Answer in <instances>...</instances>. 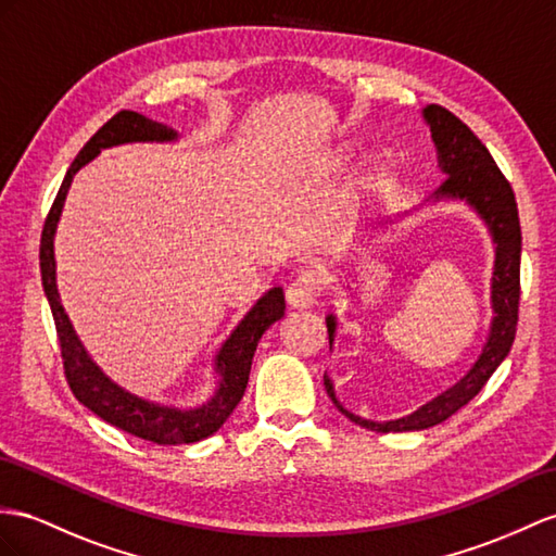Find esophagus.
Segmentation results:
<instances>
[{
	"mask_svg": "<svg viewBox=\"0 0 556 556\" xmlns=\"http://www.w3.org/2000/svg\"><path fill=\"white\" fill-rule=\"evenodd\" d=\"M324 291V277L317 267H305L295 275L293 283L287 289V301L295 309H307L317 303Z\"/></svg>",
	"mask_w": 556,
	"mask_h": 556,
	"instance_id": "34e87169",
	"label": "esophagus"
}]
</instances>
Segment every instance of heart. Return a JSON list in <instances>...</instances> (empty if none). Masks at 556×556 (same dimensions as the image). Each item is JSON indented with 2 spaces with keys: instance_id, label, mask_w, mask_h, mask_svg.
Here are the masks:
<instances>
[{
  "instance_id": "obj_1",
  "label": "heart",
  "mask_w": 556,
  "mask_h": 556,
  "mask_svg": "<svg viewBox=\"0 0 556 556\" xmlns=\"http://www.w3.org/2000/svg\"><path fill=\"white\" fill-rule=\"evenodd\" d=\"M396 178H400V164H396V160L390 154L378 156L366 174V180L374 190H390Z\"/></svg>"
}]
</instances>
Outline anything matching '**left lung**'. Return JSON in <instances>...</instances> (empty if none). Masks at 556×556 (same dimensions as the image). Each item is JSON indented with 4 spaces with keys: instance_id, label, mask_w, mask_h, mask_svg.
<instances>
[{
    "instance_id": "1",
    "label": "left lung",
    "mask_w": 556,
    "mask_h": 556,
    "mask_svg": "<svg viewBox=\"0 0 556 556\" xmlns=\"http://www.w3.org/2000/svg\"><path fill=\"white\" fill-rule=\"evenodd\" d=\"M425 122L430 124V134L437 146V160L439 168L444 170L446 178L439 185L434 197H453L465 199V202L477 208L479 216L486 220L489 230L495 241V267H493V324L489 343L483 345L481 357L477 364L469 368V374L439 394L437 400L418 408L416 414H410L400 420L390 422H374L364 420L359 416L350 414L348 408L340 406L336 400V392L329 376H324L326 392H329L331 402L336 408L357 422L359 427L374 432H410V430H427V427L444 422L451 418L455 410H460L465 404H469L479 394V390L486 386V380L493 376V371L501 362L507 357V352L515 343L517 321H519V265H521V225H519V211L517 199L511 192L509 180L503 176V170L493 162L491 152L486 146L469 131V126L460 122L458 117L441 105H427L422 110ZM326 329H329V343L333 345L336 333V317H326Z\"/></svg>"
}]
</instances>
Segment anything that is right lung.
<instances>
[{
    "instance_id": "obj_1",
    "label": "right lung",
    "mask_w": 556,
    "mask_h": 556,
    "mask_svg": "<svg viewBox=\"0 0 556 556\" xmlns=\"http://www.w3.org/2000/svg\"><path fill=\"white\" fill-rule=\"evenodd\" d=\"M142 142V140H176V131L170 126L154 122L140 112L122 110L115 117L108 119L101 129H98L87 146L79 150L73 166L67 168L59 194H55L49 216L45 220V230H41V244H39V267H41V283H45V293L49 298L51 315L55 321V333H59L61 343V357L67 386L73 390L77 400L87 406L98 418L119 427V430L140 437L154 444L176 446V444H192V441L206 439L213 432L220 430V425L230 418L232 410L244 396L253 352L258 348V340L263 333L283 317V291L275 287L267 291L258 303L253 305L249 315L241 319V324L232 331V336L225 340L216 357V368L220 374V388L213 394V400L199 408L180 410L168 408L140 400V396L122 390L115 386L101 368H98L87 350L81 348L79 338L73 331L65 309L61 305L59 289H55V261H53V235L55 225H59L63 202L70 182L77 170L89 164L93 156L103 148L122 146V142Z\"/></svg>"
}]
</instances>
